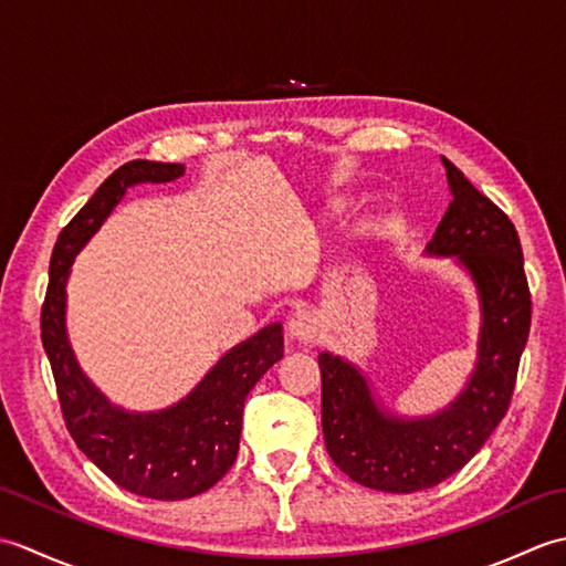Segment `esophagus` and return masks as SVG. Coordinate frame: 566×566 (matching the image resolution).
<instances>
[{
	"instance_id": "esophagus-1",
	"label": "esophagus",
	"mask_w": 566,
	"mask_h": 566,
	"mask_svg": "<svg viewBox=\"0 0 566 566\" xmlns=\"http://www.w3.org/2000/svg\"><path fill=\"white\" fill-rule=\"evenodd\" d=\"M290 333L296 340L314 343L321 333L318 316L311 314V311H296V314H292L290 318Z\"/></svg>"
}]
</instances>
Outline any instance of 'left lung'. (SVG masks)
<instances>
[{"label":"left lung","instance_id":"1","mask_svg":"<svg viewBox=\"0 0 566 566\" xmlns=\"http://www.w3.org/2000/svg\"><path fill=\"white\" fill-rule=\"evenodd\" d=\"M452 201L426 245L452 258L472 280L482 326L464 389L430 416H399L375 399L365 371L333 353L318 355L326 450L353 482L389 494L440 484L482 450L506 416L531 333V292L511 219L442 158Z\"/></svg>","mask_w":566,"mask_h":566}]
</instances>
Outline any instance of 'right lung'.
<instances>
[{"label": "right lung", "mask_w": 566, "mask_h": 566, "mask_svg": "<svg viewBox=\"0 0 566 566\" xmlns=\"http://www.w3.org/2000/svg\"><path fill=\"white\" fill-rule=\"evenodd\" d=\"M182 175L185 165L177 163L130 160L106 177L57 235L41 311V340L72 440L112 482L158 501L203 494L233 467L245 396L284 355L282 323H270L231 347L185 399L146 413L112 403L82 371L65 326L72 262L130 187L175 182Z\"/></svg>", "instance_id": "right-lung-1"}]
</instances>
